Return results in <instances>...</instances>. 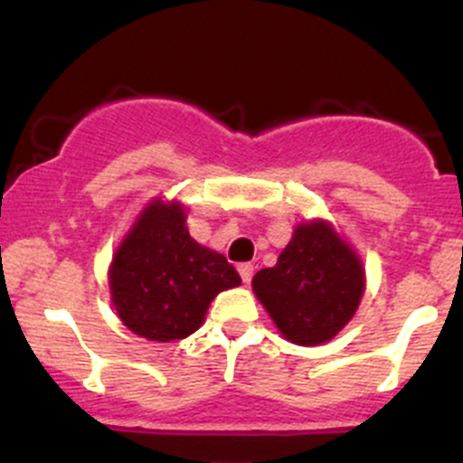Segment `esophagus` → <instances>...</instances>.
Listing matches in <instances>:
<instances>
[{
    "instance_id": "esophagus-1",
    "label": "esophagus",
    "mask_w": 463,
    "mask_h": 463,
    "mask_svg": "<svg viewBox=\"0 0 463 463\" xmlns=\"http://www.w3.org/2000/svg\"><path fill=\"white\" fill-rule=\"evenodd\" d=\"M253 273H255V266L253 264H249V261L240 264V275H241V279H244L246 284H249L250 279H253Z\"/></svg>"
}]
</instances>
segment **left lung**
Wrapping results in <instances>:
<instances>
[{
	"mask_svg": "<svg viewBox=\"0 0 463 463\" xmlns=\"http://www.w3.org/2000/svg\"><path fill=\"white\" fill-rule=\"evenodd\" d=\"M363 288L356 253L325 222L298 226L278 264L253 278L255 296L296 345L334 338L356 314Z\"/></svg>",
	"mask_w": 463,
	"mask_h": 463,
	"instance_id": "obj_1",
	"label": "left lung"
}]
</instances>
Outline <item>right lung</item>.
I'll use <instances>...</instances> for the list:
<instances>
[{
	"label": "right lung",
	"instance_id": "right-lung-1",
	"mask_svg": "<svg viewBox=\"0 0 463 463\" xmlns=\"http://www.w3.org/2000/svg\"><path fill=\"white\" fill-rule=\"evenodd\" d=\"M111 300L128 329L170 343L197 331L219 291L240 287L235 266L190 237L179 203H152L111 261Z\"/></svg>",
	"mask_w": 463,
	"mask_h": 463
}]
</instances>
